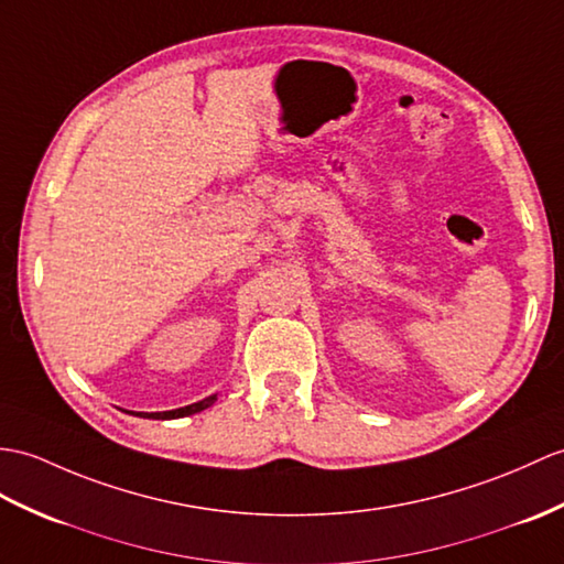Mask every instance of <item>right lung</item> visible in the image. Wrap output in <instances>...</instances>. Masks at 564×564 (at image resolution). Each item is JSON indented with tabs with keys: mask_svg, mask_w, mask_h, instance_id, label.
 Listing matches in <instances>:
<instances>
[{
	"mask_svg": "<svg viewBox=\"0 0 564 564\" xmlns=\"http://www.w3.org/2000/svg\"><path fill=\"white\" fill-rule=\"evenodd\" d=\"M216 401V397H208V399H204V401H199V403H192V405H185V409H175V411H165V413H147L143 417H182V415H192V413H199V411H204V409H208V405H212Z\"/></svg>",
	"mask_w": 564,
	"mask_h": 564,
	"instance_id": "obj_1",
	"label": "right lung"
}]
</instances>
